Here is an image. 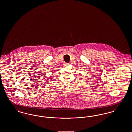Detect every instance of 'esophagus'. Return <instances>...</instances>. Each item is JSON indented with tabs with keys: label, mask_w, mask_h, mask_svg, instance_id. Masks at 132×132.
Instances as JSON below:
<instances>
[{
	"label": "esophagus",
	"mask_w": 132,
	"mask_h": 132,
	"mask_svg": "<svg viewBox=\"0 0 132 132\" xmlns=\"http://www.w3.org/2000/svg\"><path fill=\"white\" fill-rule=\"evenodd\" d=\"M69 65V63H65V64H64V65L65 66H67V65Z\"/></svg>",
	"instance_id": "obj_1"
}]
</instances>
